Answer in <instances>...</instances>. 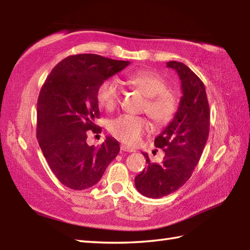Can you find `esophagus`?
Returning a JSON list of instances; mask_svg holds the SVG:
<instances>
[{
    "label": "esophagus",
    "instance_id": "34e87169",
    "mask_svg": "<svg viewBox=\"0 0 250 250\" xmlns=\"http://www.w3.org/2000/svg\"><path fill=\"white\" fill-rule=\"evenodd\" d=\"M120 149L122 151H128V152H135V149H133V148H129L128 146L125 145H121L120 146Z\"/></svg>",
    "mask_w": 250,
    "mask_h": 250
}]
</instances>
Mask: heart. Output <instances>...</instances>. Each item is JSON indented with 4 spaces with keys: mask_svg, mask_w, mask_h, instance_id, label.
I'll use <instances>...</instances> for the list:
<instances>
[{
    "mask_svg": "<svg viewBox=\"0 0 250 250\" xmlns=\"http://www.w3.org/2000/svg\"><path fill=\"white\" fill-rule=\"evenodd\" d=\"M126 83L147 97L144 113L158 126L168 125L177 110V99L167 90V83L161 75L153 72L137 71L126 77ZM122 98V87L118 79L106 78L97 90V99L102 107L111 111L118 107ZM150 130L145 118L133 115H121L109 124V131L126 145H135Z\"/></svg>",
    "mask_w": 250,
    "mask_h": 250,
    "instance_id": "1",
    "label": "heart"
}]
</instances>
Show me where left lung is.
<instances>
[{
    "label": "left lung",
    "mask_w": 250,
    "mask_h": 250,
    "mask_svg": "<svg viewBox=\"0 0 250 250\" xmlns=\"http://www.w3.org/2000/svg\"><path fill=\"white\" fill-rule=\"evenodd\" d=\"M167 67L177 72L183 97L178 109L155 146L166 152L162 163H151L143 153L147 167L135 177V187L148 198L159 199L173 193L190 178L209 133L210 111L203 82L182 62L169 61Z\"/></svg>",
    "instance_id": "obj_1"
}]
</instances>
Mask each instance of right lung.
I'll list each match as a JSON object with an SVG mask.
<instances>
[{
	"label": "right lung",
	"mask_w": 250,
	"mask_h": 250,
	"mask_svg": "<svg viewBox=\"0 0 250 250\" xmlns=\"http://www.w3.org/2000/svg\"><path fill=\"white\" fill-rule=\"evenodd\" d=\"M129 64L99 55H74L46 78L37 100L36 137L51 171L66 187H92L118 155L119 143L113 137L94 147L87 144V135L101 133L94 124L100 117V83Z\"/></svg>",
	"instance_id": "add662e5"
}]
</instances>
